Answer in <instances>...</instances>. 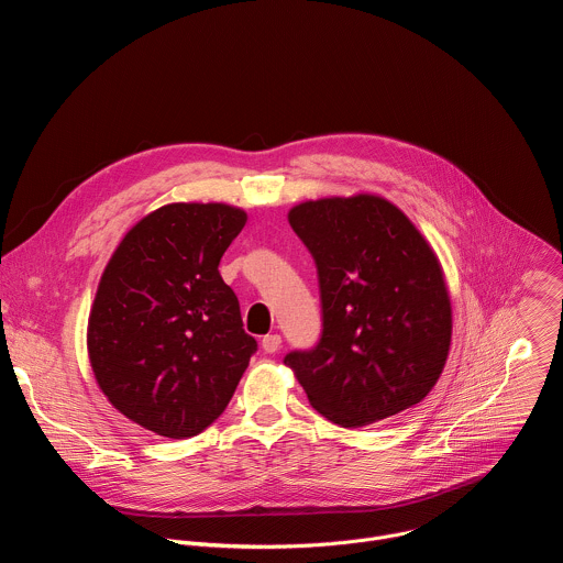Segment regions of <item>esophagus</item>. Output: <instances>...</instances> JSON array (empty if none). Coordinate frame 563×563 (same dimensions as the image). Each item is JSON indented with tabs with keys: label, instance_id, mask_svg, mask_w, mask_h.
<instances>
[{
	"label": "esophagus",
	"instance_id": "34e87169",
	"mask_svg": "<svg viewBox=\"0 0 563 563\" xmlns=\"http://www.w3.org/2000/svg\"><path fill=\"white\" fill-rule=\"evenodd\" d=\"M280 343H283V341H280V336H278V334H267V336L263 339V343H261V345H263V350H265L267 354H274V352H278V350H280Z\"/></svg>",
	"mask_w": 563,
	"mask_h": 563
}]
</instances>
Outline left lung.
Listing matches in <instances>:
<instances>
[{
  "instance_id": "1",
  "label": "left lung",
  "mask_w": 563,
  "mask_h": 563,
  "mask_svg": "<svg viewBox=\"0 0 563 563\" xmlns=\"http://www.w3.org/2000/svg\"><path fill=\"white\" fill-rule=\"evenodd\" d=\"M287 220L316 261L323 305L320 343L285 356L311 408L363 428L421 404L452 343L450 291L426 235L376 194L305 200Z\"/></svg>"
}]
</instances>
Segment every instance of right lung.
<instances>
[{"mask_svg":"<svg viewBox=\"0 0 563 563\" xmlns=\"http://www.w3.org/2000/svg\"><path fill=\"white\" fill-rule=\"evenodd\" d=\"M245 222L247 211L227 202L165 205L124 233L102 272L87 325L89 363L109 404L148 432H202L256 352L218 272Z\"/></svg>","mask_w":563,"mask_h":563,"instance_id":"add662e5","label":"right lung"}]
</instances>
